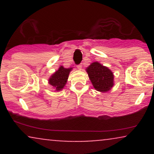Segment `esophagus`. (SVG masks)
Instances as JSON below:
<instances>
[{
    "label": "esophagus",
    "instance_id": "obj_1",
    "mask_svg": "<svg viewBox=\"0 0 154 154\" xmlns=\"http://www.w3.org/2000/svg\"><path fill=\"white\" fill-rule=\"evenodd\" d=\"M82 64H78V65H77V68L79 70H80L81 69H82Z\"/></svg>",
    "mask_w": 154,
    "mask_h": 154
}]
</instances>
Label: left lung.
Here are the masks:
<instances>
[{"label":"left lung","mask_w":154,"mask_h":154,"mask_svg":"<svg viewBox=\"0 0 154 154\" xmlns=\"http://www.w3.org/2000/svg\"><path fill=\"white\" fill-rule=\"evenodd\" d=\"M88 77L96 91L107 92L114 85V75L107 67L98 62L91 63L86 69Z\"/></svg>","instance_id":"1"}]
</instances>
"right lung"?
Here are the masks:
<instances>
[{"instance_id":"1","label":"right lung","mask_w":154,"mask_h":154,"mask_svg":"<svg viewBox=\"0 0 154 154\" xmlns=\"http://www.w3.org/2000/svg\"><path fill=\"white\" fill-rule=\"evenodd\" d=\"M72 68L66 69L62 66H60L49 79V84L56 88V91H61L66 85L69 72Z\"/></svg>"}]
</instances>
